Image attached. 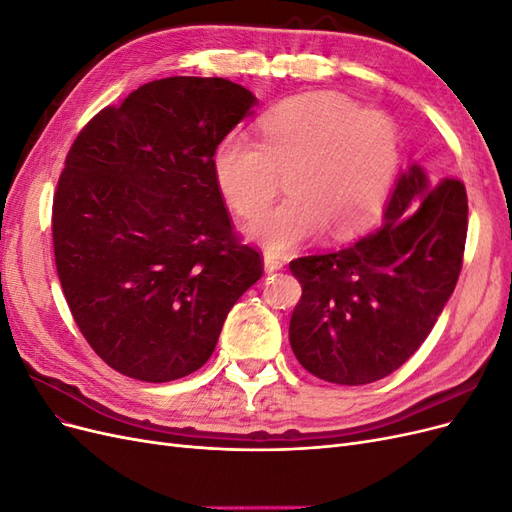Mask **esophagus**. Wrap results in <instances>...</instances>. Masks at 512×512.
I'll return each instance as SVG.
<instances>
[{"label": "esophagus", "mask_w": 512, "mask_h": 512, "mask_svg": "<svg viewBox=\"0 0 512 512\" xmlns=\"http://www.w3.org/2000/svg\"><path fill=\"white\" fill-rule=\"evenodd\" d=\"M265 271L267 273H275V271H280V269H284V260L280 258V256H275V254H271V252H265Z\"/></svg>", "instance_id": "34e87169"}]
</instances>
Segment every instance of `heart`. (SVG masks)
<instances>
[{
	"label": "heart",
	"instance_id": "heart-1",
	"mask_svg": "<svg viewBox=\"0 0 512 512\" xmlns=\"http://www.w3.org/2000/svg\"><path fill=\"white\" fill-rule=\"evenodd\" d=\"M401 164V134L384 113L337 94L284 100L260 119V143L228 136L213 173L230 209L255 218L287 177L289 198L245 226L271 254L318 239H350L374 224Z\"/></svg>",
	"mask_w": 512,
	"mask_h": 512
}]
</instances>
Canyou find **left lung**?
<instances>
[{
    "instance_id": "obj_1",
    "label": "left lung",
    "mask_w": 512,
    "mask_h": 512,
    "mask_svg": "<svg viewBox=\"0 0 512 512\" xmlns=\"http://www.w3.org/2000/svg\"><path fill=\"white\" fill-rule=\"evenodd\" d=\"M468 235L459 179L412 164L382 226L344 250L290 262L303 294L290 346L320 380L359 386L393 374L418 350L457 286Z\"/></svg>"
}]
</instances>
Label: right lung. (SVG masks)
<instances>
[{
  "label": "right lung",
  "mask_w": 512,
  "mask_h": 512,
  "mask_svg": "<svg viewBox=\"0 0 512 512\" xmlns=\"http://www.w3.org/2000/svg\"><path fill=\"white\" fill-rule=\"evenodd\" d=\"M256 96L170 76L106 106L72 143L53 198L61 288L87 344L123 376L170 382L203 367L262 275L213 173Z\"/></svg>",
  "instance_id": "right-lung-1"
}]
</instances>
